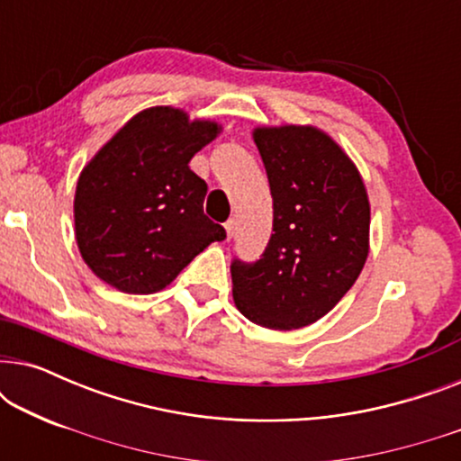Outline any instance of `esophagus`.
Instances as JSON below:
<instances>
[{
    "label": "esophagus",
    "mask_w": 461,
    "mask_h": 461,
    "mask_svg": "<svg viewBox=\"0 0 461 461\" xmlns=\"http://www.w3.org/2000/svg\"><path fill=\"white\" fill-rule=\"evenodd\" d=\"M224 229H226V237L230 239L232 235H235V230H237V220H235V218L229 220V222L224 224Z\"/></svg>",
    "instance_id": "1"
}]
</instances>
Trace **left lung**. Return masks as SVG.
Wrapping results in <instances>:
<instances>
[{
  "mask_svg": "<svg viewBox=\"0 0 461 461\" xmlns=\"http://www.w3.org/2000/svg\"><path fill=\"white\" fill-rule=\"evenodd\" d=\"M273 194V235L254 264L230 267L232 300L267 330L325 317L355 285L369 256L371 205L348 153L317 125L251 131Z\"/></svg>",
  "mask_w": 461,
  "mask_h": 461,
  "instance_id": "8db88e82",
  "label": "left lung"
}]
</instances>
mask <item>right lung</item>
I'll list each match as a JSON object with an SVG mask.
<instances>
[{
    "mask_svg": "<svg viewBox=\"0 0 461 461\" xmlns=\"http://www.w3.org/2000/svg\"><path fill=\"white\" fill-rule=\"evenodd\" d=\"M222 123L149 106L123 123L77 178L75 241L94 275L123 294L166 289L226 237L203 213L207 185L188 167Z\"/></svg>",
    "mask_w": 461,
    "mask_h": 461,
    "instance_id": "right-lung-1",
    "label": "right lung"
}]
</instances>
